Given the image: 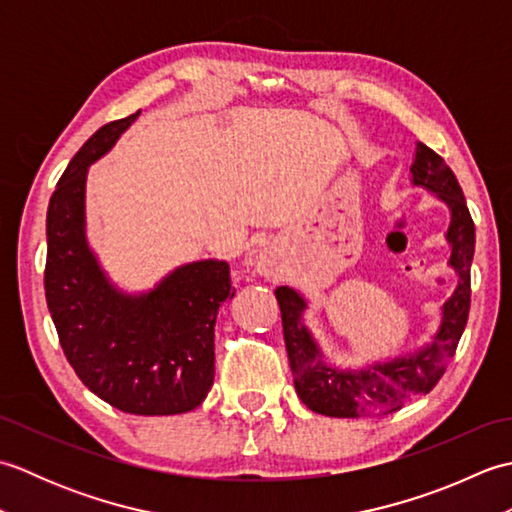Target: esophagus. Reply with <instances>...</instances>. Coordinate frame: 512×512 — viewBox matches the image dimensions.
<instances>
[{"mask_svg":"<svg viewBox=\"0 0 512 512\" xmlns=\"http://www.w3.org/2000/svg\"><path fill=\"white\" fill-rule=\"evenodd\" d=\"M257 270H259V273H270V262H268V259H259V262H257Z\"/></svg>","mask_w":512,"mask_h":512,"instance_id":"1","label":"esophagus"}]
</instances>
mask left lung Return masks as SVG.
Wrapping results in <instances>:
<instances>
[{"instance_id": "8db88e82", "label": "left lung", "mask_w": 512, "mask_h": 512, "mask_svg": "<svg viewBox=\"0 0 512 512\" xmlns=\"http://www.w3.org/2000/svg\"><path fill=\"white\" fill-rule=\"evenodd\" d=\"M411 182L436 193L438 200L449 206V266L458 275V286L444 301L440 328L429 345L420 347L413 354L361 369H339L325 363L319 343L303 325V312L308 308V301L297 290L279 286L275 297L279 301L281 323H284V341L292 376H295V389L303 405L314 413H323L330 418H369L396 411L413 398L429 394L438 385L449 358L460 343L471 308L475 224L455 173L436 151L422 143H416Z\"/></svg>"}]
</instances>
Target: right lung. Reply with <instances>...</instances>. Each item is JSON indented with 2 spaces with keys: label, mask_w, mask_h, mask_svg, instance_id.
I'll list each match as a JSON object with an SVG mask.
<instances>
[{
  "label": "right lung",
  "mask_w": 512,
  "mask_h": 512,
  "mask_svg": "<svg viewBox=\"0 0 512 512\" xmlns=\"http://www.w3.org/2000/svg\"><path fill=\"white\" fill-rule=\"evenodd\" d=\"M140 112L103 125L54 189L48 217L46 301L59 343L81 383L112 407L136 416L191 411L215 376V317L235 297L231 268L202 259L140 295L105 275L85 237V180Z\"/></svg>",
  "instance_id": "1"
}]
</instances>
